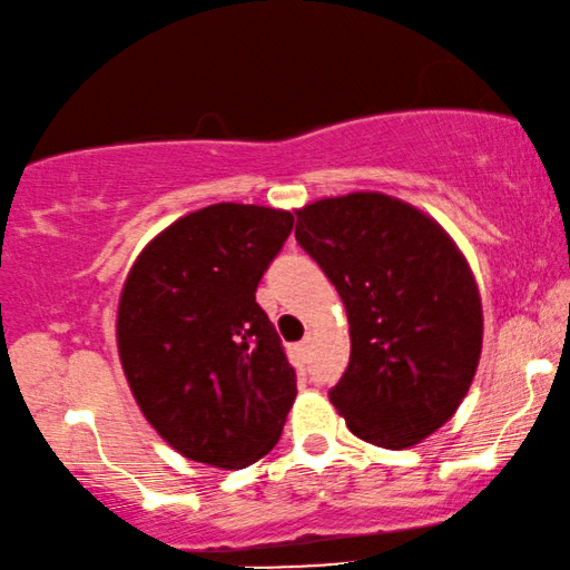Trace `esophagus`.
<instances>
[{"mask_svg":"<svg viewBox=\"0 0 570 570\" xmlns=\"http://www.w3.org/2000/svg\"><path fill=\"white\" fill-rule=\"evenodd\" d=\"M294 350H297V355H302V357H305L307 355V350H309V336H305V338H302V342L297 344V347H294Z\"/></svg>","mask_w":570,"mask_h":570,"instance_id":"34e87169","label":"esophagus"}]
</instances>
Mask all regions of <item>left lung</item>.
I'll list each match as a JSON object with an SVG mask.
<instances>
[{
	"instance_id": "obj_1",
	"label": "left lung",
	"mask_w": 570,
	"mask_h": 570,
	"mask_svg": "<svg viewBox=\"0 0 570 570\" xmlns=\"http://www.w3.org/2000/svg\"><path fill=\"white\" fill-rule=\"evenodd\" d=\"M299 247L350 321V365L328 397L365 442L402 450L444 426L481 355L476 281L444 228L376 191L297 210Z\"/></svg>"
}]
</instances>
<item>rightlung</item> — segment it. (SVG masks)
<instances>
[{"label": "right lung", "mask_w": 570, "mask_h": 570, "mask_svg": "<svg viewBox=\"0 0 570 570\" xmlns=\"http://www.w3.org/2000/svg\"><path fill=\"white\" fill-rule=\"evenodd\" d=\"M294 215L202 207L165 228L128 273L118 352L141 413L184 458L244 468L276 446L297 373L255 292Z\"/></svg>", "instance_id": "obj_1"}]
</instances>
